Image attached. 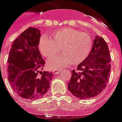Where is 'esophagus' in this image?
Segmentation results:
<instances>
[{
	"label": "esophagus",
	"instance_id": "esophagus-1",
	"mask_svg": "<svg viewBox=\"0 0 122 122\" xmlns=\"http://www.w3.org/2000/svg\"><path fill=\"white\" fill-rule=\"evenodd\" d=\"M60 71H61V70H60V69L53 70V74H58V73H60Z\"/></svg>",
	"mask_w": 122,
	"mask_h": 122
}]
</instances>
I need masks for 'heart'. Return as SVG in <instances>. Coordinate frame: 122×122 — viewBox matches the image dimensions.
Instances as JSON below:
<instances>
[{"mask_svg":"<svg viewBox=\"0 0 122 122\" xmlns=\"http://www.w3.org/2000/svg\"><path fill=\"white\" fill-rule=\"evenodd\" d=\"M92 46V39L88 33L71 28L55 31L51 38L42 35L39 42L41 53L46 58L56 55L60 52V48L64 53L48 60L47 67L51 69H58L70 62L72 65L80 64L87 57Z\"/></svg>","mask_w":122,"mask_h":122,"instance_id":"b5f03b06","label":"heart"}]
</instances>
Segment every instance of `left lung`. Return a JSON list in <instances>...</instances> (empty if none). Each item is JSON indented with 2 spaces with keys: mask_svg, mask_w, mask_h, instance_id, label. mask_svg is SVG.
I'll list each match as a JSON object with an SVG mask.
<instances>
[{
  "mask_svg": "<svg viewBox=\"0 0 122 122\" xmlns=\"http://www.w3.org/2000/svg\"><path fill=\"white\" fill-rule=\"evenodd\" d=\"M111 57L107 42L95 36L88 56L72 71L68 90L80 99H90L99 95L106 87L110 76Z\"/></svg>",
  "mask_w": 122,
  "mask_h": 122,
  "instance_id": "obj_1",
  "label": "left lung"
}]
</instances>
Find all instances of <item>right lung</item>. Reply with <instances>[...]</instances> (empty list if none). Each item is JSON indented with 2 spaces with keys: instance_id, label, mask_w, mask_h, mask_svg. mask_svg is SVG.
I'll list each match as a JSON object with an SVG mask.
<instances>
[{
  "instance_id": "right-lung-1",
  "label": "right lung",
  "mask_w": 122,
  "mask_h": 122,
  "mask_svg": "<svg viewBox=\"0 0 122 122\" xmlns=\"http://www.w3.org/2000/svg\"><path fill=\"white\" fill-rule=\"evenodd\" d=\"M40 33L38 29L33 27L21 33L12 44L7 60L11 87L26 99H37L44 96L53 78L52 72L41 71L45 61L38 48Z\"/></svg>"
}]
</instances>
